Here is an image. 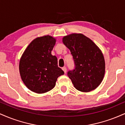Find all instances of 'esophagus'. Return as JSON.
I'll use <instances>...</instances> for the list:
<instances>
[{
	"label": "esophagus",
	"mask_w": 125,
	"mask_h": 125,
	"mask_svg": "<svg viewBox=\"0 0 125 125\" xmlns=\"http://www.w3.org/2000/svg\"><path fill=\"white\" fill-rule=\"evenodd\" d=\"M62 70H63V72H64V73H66V71H67L66 67H62Z\"/></svg>",
	"instance_id": "esophagus-1"
}]
</instances>
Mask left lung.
<instances>
[{
	"label": "left lung",
	"mask_w": 125,
	"mask_h": 125,
	"mask_svg": "<svg viewBox=\"0 0 125 125\" xmlns=\"http://www.w3.org/2000/svg\"><path fill=\"white\" fill-rule=\"evenodd\" d=\"M62 42L71 51L74 60L75 69L67 72L74 87L83 92L97 88L105 72V62L100 49L82 33L65 36Z\"/></svg>",
	"instance_id": "1"
}]
</instances>
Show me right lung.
Returning <instances> with one entry per match:
<instances>
[{"label":"right lung","mask_w":125,"mask_h":125,"mask_svg":"<svg viewBox=\"0 0 125 125\" xmlns=\"http://www.w3.org/2000/svg\"><path fill=\"white\" fill-rule=\"evenodd\" d=\"M55 38L49 35L38 37L28 45L19 62L23 82L29 90L44 94L55 86L57 79L64 74L58 65V59L52 54Z\"/></svg>","instance_id":"obj_1"}]
</instances>
